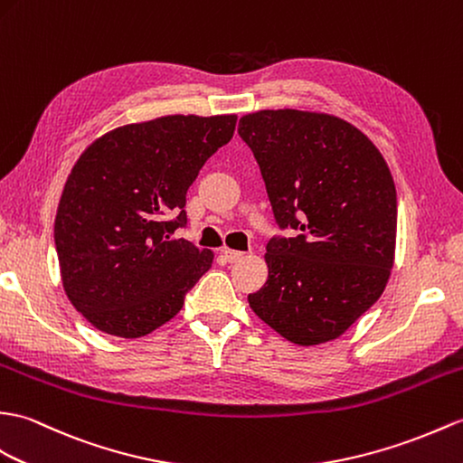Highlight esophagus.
<instances>
[{
	"label": "esophagus",
	"instance_id": "1",
	"mask_svg": "<svg viewBox=\"0 0 463 463\" xmlns=\"http://www.w3.org/2000/svg\"><path fill=\"white\" fill-rule=\"evenodd\" d=\"M222 254H224V258H227L229 262H236V260H241V258H244V252L232 250V249H222Z\"/></svg>",
	"mask_w": 463,
	"mask_h": 463
}]
</instances>
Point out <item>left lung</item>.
Returning a JSON list of instances; mask_svg holds the SVG:
<instances>
[{
	"instance_id": "left-lung-1",
	"label": "left lung",
	"mask_w": 463,
	"mask_h": 463,
	"mask_svg": "<svg viewBox=\"0 0 463 463\" xmlns=\"http://www.w3.org/2000/svg\"><path fill=\"white\" fill-rule=\"evenodd\" d=\"M239 134L260 165L274 219L292 239L266 244L268 280L254 314L296 345L343 335L389 282L396 189L371 139L337 116L260 110Z\"/></svg>"
}]
</instances>
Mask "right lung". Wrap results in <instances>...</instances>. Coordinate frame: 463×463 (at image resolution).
Listing matches in <instances>:
<instances>
[{
	"label": "right lung",
	"instance_id": "1",
	"mask_svg": "<svg viewBox=\"0 0 463 463\" xmlns=\"http://www.w3.org/2000/svg\"><path fill=\"white\" fill-rule=\"evenodd\" d=\"M234 114L161 116L106 132L64 183L55 246L64 294L90 324L136 339L179 314L213 264L185 239V195L199 169L231 142Z\"/></svg>",
	"mask_w": 463,
	"mask_h": 463
}]
</instances>
